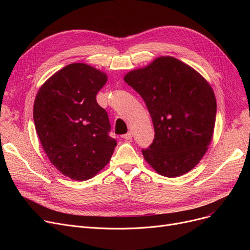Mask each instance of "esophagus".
Listing matches in <instances>:
<instances>
[{"mask_svg":"<svg viewBox=\"0 0 250 250\" xmlns=\"http://www.w3.org/2000/svg\"><path fill=\"white\" fill-rule=\"evenodd\" d=\"M123 137H124L125 140H130V139L133 138V132H132V130H129V132H127V133H126L125 135H124Z\"/></svg>","mask_w":250,"mask_h":250,"instance_id":"34e87169","label":"esophagus"}]
</instances>
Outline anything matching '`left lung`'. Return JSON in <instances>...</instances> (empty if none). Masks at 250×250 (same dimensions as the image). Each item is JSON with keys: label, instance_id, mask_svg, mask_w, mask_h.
<instances>
[{"label": "left lung", "instance_id": "obj_1", "mask_svg": "<svg viewBox=\"0 0 250 250\" xmlns=\"http://www.w3.org/2000/svg\"><path fill=\"white\" fill-rule=\"evenodd\" d=\"M124 80L145 101L154 141L142 150L157 173L177 177L199 164L213 139L217 102L214 90L190 65L159 57Z\"/></svg>", "mask_w": 250, "mask_h": 250}]
</instances>
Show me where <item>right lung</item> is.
<instances>
[{
    "label": "right lung",
    "mask_w": 250,
    "mask_h": 250,
    "mask_svg": "<svg viewBox=\"0 0 250 250\" xmlns=\"http://www.w3.org/2000/svg\"><path fill=\"white\" fill-rule=\"evenodd\" d=\"M107 75L83 62L65 65L39 88L35 129L49 161L74 180L94 177L107 165L116 141L107 112L96 101Z\"/></svg>",
    "instance_id": "obj_1"
}]
</instances>
